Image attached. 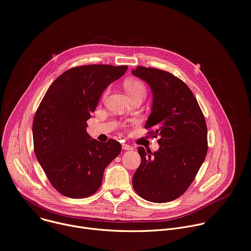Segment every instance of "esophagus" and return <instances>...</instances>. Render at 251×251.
<instances>
[{"label":"esophagus","mask_w":251,"mask_h":251,"mask_svg":"<svg viewBox=\"0 0 251 251\" xmlns=\"http://www.w3.org/2000/svg\"><path fill=\"white\" fill-rule=\"evenodd\" d=\"M122 147H123V150H125V151H132L133 150V147L129 146L127 144H123Z\"/></svg>","instance_id":"1"}]
</instances>
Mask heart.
<instances>
[{"instance_id":"1","label":"heart","mask_w":251,"mask_h":251,"mask_svg":"<svg viewBox=\"0 0 251 251\" xmlns=\"http://www.w3.org/2000/svg\"><path fill=\"white\" fill-rule=\"evenodd\" d=\"M124 87L130 99L136 98V97L145 98L147 95V88L145 86V83L137 78L130 77L126 79L124 82ZM108 91H109L108 88L104 91V94H103L104 97L107 95Z\"/></svg>"}]
</instances>
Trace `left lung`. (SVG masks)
I'll return each instance as SVG.
<instances>
[{
  "label": "left lung",
  "mask_w": 251,
  "mask_h": 251,
  "mask_svg": "<svg viewBox=\"0 0 251 251\" xmlns=\"http://www.w3.org/2000/svg\"><path fill=\"white\" fill-rule=\"evenodd\" d=\"M132 75L147 81L153 95L151 114L145 126L158 137L159 150L138 148L141 165L132 186L146 201L163 203L178 199L196 178L207 153V127L190 89L173 74L138 66Z\"/></svg>",
  "instance_id": "8db88e82"
}]
</instances>
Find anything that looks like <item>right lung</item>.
Instances as JSON below:
<instances>
[{"label": "right lung", "mask_w": 251, "mask_h": 251, "mask_svg": "<svg viewBox=\"0 0 251 251\" xmlns=\"http://www.w3.org/2000/svg\"><path fill=\"white\" fill-rule=\"evenodd\" d=\"M126 70L110 65L72 68L53 80L36 111L37 159L52 187L65 197L85 199L96 193L104 169L121 153L119 142L100 143L86 127L102 92Z\"/></svg>", "instance_id": "right-lung-1"}]
</instances>
